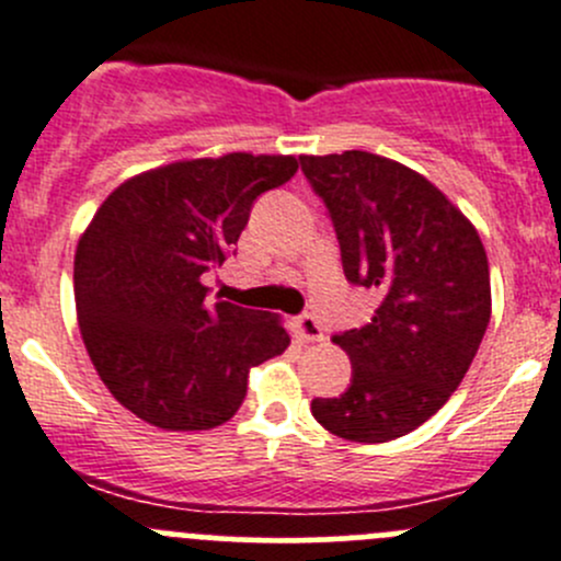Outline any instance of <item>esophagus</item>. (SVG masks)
Wrapping results in <instances>:
<instances>
[{"label":"esophagus","instance_id":"esophagus-1","mask_svg":"<svg viewBox=\"0 0 561 561\" xmlns=\"http://www.w3.org/2000/svg\"><path fill=\"white\" fill-rule=\"evenodd\" d=\"M293 329H296L298 340H304V342H323L325 340L323 325H320V320L309 312L301 314V318H296V325H293Z\"/></svg>","mask_w":561,"mask_h":561}]
</instances>
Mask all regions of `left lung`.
Returning a JSON list of instances; mask_svg holds the SVG:
<instances>
[{
	"instance_id": "1",
	"label": "left lung",
	"mask_w": 561,
	"mask_h": 561,
	"mask_svg": "<svg viewBox=\"0 0 561 561\" xmlns=\"http://www.w3.org/2000/svg\"><path fill=\"white\" fill-rule=\"evenodd\" d=\"M298 161L334 225L345 279L380 298L367 325L331 336L351 356V386L312 400V416L347 442H391L427 422L474 362L491 323L485 249L397 161L364 150Z\"/></svg>"
}]
</instances>
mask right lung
Instances as JSON below:
<instances>
[{
  "label": "right lung",
  "instance_id": "add662e5",
  "mask_svg": "<svg viewBox=\"0 0 561 561\" xmlns=\"http://www.w3.org/2000/svg\"><path fill=\"white\" fill-rule=\"evenodd\" d=\"M293 156L178 161L114 188L73 263L79 329L119 405L161 431H208L236 416L249 367L290 336L274 314L210 301L219 268L260 194L296 175Z\"/></svg>",
  "mask_w": 561,
  "mask_h": 561
}]
</instances>
